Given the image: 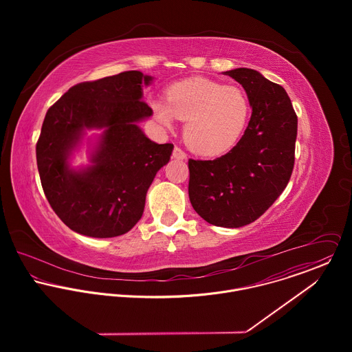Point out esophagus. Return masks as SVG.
Segmentation results:
<instances>
[{
    "mask_svg": "<svg viewBox=\"0 0 352 352\" xmlns=\"http://www.w3.org/2000/svg\"><path fill=\"white\" fill-rule=\"evenodd\" d=\"M172 155H173V158H176V160H186V158H187V154L182 151L180 148H177V146H175Z\"/></svg>",
    "mask_w": 352,
    "mask_h": 352,
    "instance_id": "34e87169",
    "label": "esophagus"
}]
</instances>
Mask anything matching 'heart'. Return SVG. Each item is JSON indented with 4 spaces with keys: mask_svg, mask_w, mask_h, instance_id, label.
I'll list each match as a JSON object with an SVG mask.
<instances>
[{
    "mask_svg": "<svg viewBox=\"0 0 352 352\" xmlns=\"http://www.w3.org/2000/svg\"><path fill=\"white\" fill-rule=\"evenodd\" d=\"M151 107L155 119L165 129H172L176 118L186 120L187 145L206 157L232 151L241 140L251 112L248 96L241 88L206 78L172 85L166 101H153Z\"/></svg>",
    "mask_w": 352,
    "mask_h": 352,
    "instance_id": "obj_1",
    "label": "heart"
}]
</instances>
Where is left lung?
Returning a JSON list of instances; mask_svg holds the SVG:
<instances>
[{
	"label": "left lung",
	"mask_w": 352,
	"mask_h": 352,
	"mask_svg": "<svg viewBox=\"0 0 352 352\" xmlns=\"http://www.w3.org/2000/svg\"><path fill=\"white\" fill-rule=\"evenodd\" d=\"M243 85L251 120L239 144L215 160H190L188 195L204 221L241 228L263 215L294 168L298 119L286 91L253 69L223 72Z\"/></svg>",
	"instance_id": "8db88e82"
}]
</instances>
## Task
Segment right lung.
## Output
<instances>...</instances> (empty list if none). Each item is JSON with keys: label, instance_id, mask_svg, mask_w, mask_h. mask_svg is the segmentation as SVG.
<instances>
[{"label": "right lung", "instance_id": "add662e5", "mask_svg": "<svg viewBox=\"0 0 352 352\" xmlns=\"http://www.w3.org/2000/svg\"><path fill=\"white\" fill-rule=\"evenodd\" d=\"M151 76L123 72L72 87L46 113L36 144L45 195L73 232L96 239L127 233L141 219L155 173L168 164L172 144L158 145L138 126L153 115L142 101ZM88 129H101L91 164L69 165Z\"/></svg>", "mask_w": 352, "mask_h": 352}]
</instances>
